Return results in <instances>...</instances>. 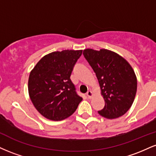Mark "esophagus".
<instances>
[{"label":"esophagus","instance_id":"1","mask_svg":"<svg viewBox=\"0 0 156 156\" xmlns=\"http://www.w3.org/2000/svg\"><path fill=\"white\" fill-rule=\"evenodd\" d=\"M87 97H88V98L91 99V98L93 97V92H92V91H88V92H87Z\"/></svg>","mask_w":156,"mask_h":156}]
</instances>
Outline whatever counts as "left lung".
Wrapping results in <instances>:
<instances>
[{
  "label": "left lung",
  "mask_w": 156,
  "mask_h": 156,
  "mask_svg": "<svg viewBox=\"0 0 156 156\" xmlns=\"http://www.w3.org/2000/svg\"><path fill=\"white\" fill-rule=\"evenodd\" d=\"M83 54L98 80L105 106L98 113L106 119H116L129 110L135 99L137 78L131 65L115 52L87 48Z\"/></svg>",
  "instance_id": "1"
}]
</instances>
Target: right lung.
I'll list each match as a JSON object with an SVG mask.
<instances>
[{
  "mask_svg": "<svg viewBox=\"0 0 156 156\" xmlns=\"http://www.w3.org/2000/svg\"><path fill=\"white\" fill-rule=\"evenodd\" d=\"M82 50L54 51L44 55L28 78V94L38 112L50 120L61 121L76 112L82 98L70 80Z\"/></svg>",
  "mask_w": 156,
  "mask_h": 156,
  "instance_id": "add662e5",
  "label": "right lung"
}]
</instances>
